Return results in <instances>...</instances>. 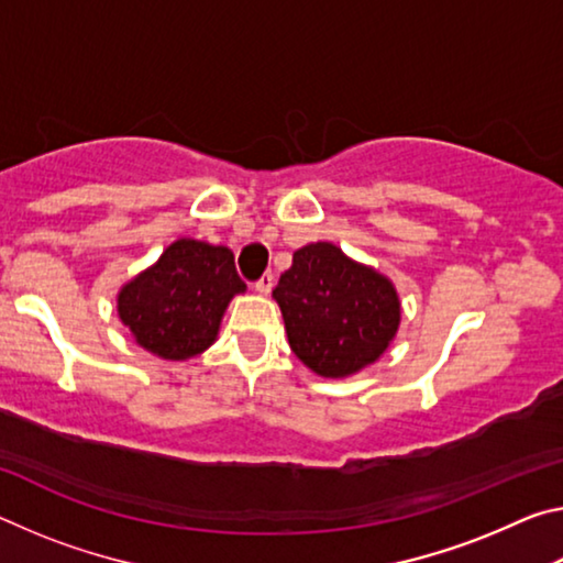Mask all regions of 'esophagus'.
Listing matches in <instances>:
<instances>
[{
	"mask_svg": "<svg viewBox=\"0 0 563 563\" xmlns=\"http://www.w3.org/2000/svg\"><path fill=\"white\" fill-rule=\"evenodd\" d=\"M255 290H258L261 295H268L273 290V275L265 273L261 280H255Z\"/></svg>",
	"mask_w": 563,
	"mask_h": 563,
	"instance_id": "esophagus-1",
	"label": "esophagus"
}]
</instances>
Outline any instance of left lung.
Segmentation results:
<instances>
[{
	"label": "left lung",
	"instance_id": "left-lung-1",
	"mask_svg": "<svg viewBox=\"0 0 563 563\" xmlns=\"http://www.w3.org/2000/svg\"><path fill=\"white\" fill-rule=\"evenodd\" d=\"M273 298L292 352L320 377H350L373 365L397 335L402 316L389 278L332 243L295 251Z\"/></svg>",
	"mask_w": 563,
	"mask_h": 563
}]
</instances>
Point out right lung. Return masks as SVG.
<instances>
[{
    "instance_id": "right-lung-1",
    "label": "right lung",
    "mask_w": 563,
    "mask_h": 563,
    "mask_svg": "<svg viewBox=\"0 0 563 563\" xmlns=\"http://www.w3.org/2000/svg\"><path fill=\"white\" fill-rule=\"evenodd\" d=\"M243 290L228 247L178 238L123 285L117 308L141 347L164 360H188L213 345L228 302Z\"/></svg>"
}]
</instances>
